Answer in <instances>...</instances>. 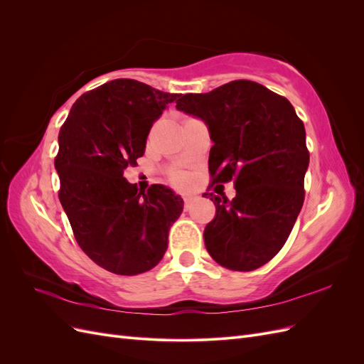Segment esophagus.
<instances>
[{"label":"esophagus","instance_id":"esophagus-1","mask_svg":"<svg viewBox=\"0 0 364 364\" xmlns=\"http://www.w3.org/2000/svg\"><path fill=\"white\" fill-rule=\"evenodd\" d=\"M193 203V197L191 196H183V206H185V211H188L190 206Z\"/></svg>","mask_w":364,"mask_h":364}]
</instances>
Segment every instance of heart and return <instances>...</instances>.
Here are the masks:
<instances>
[{"label":"heart","mask_w":364,"mask_h":364,"mask_svg":"<svg viewBox=\"0 0 364 364\" xmlns=\"http://www.w3.org/2000/svg\"><path fill=\"white\" fill-rule=\"evenodd\" d=\"M173 182H174V185H178V186H183L186 181H185L183 176H174V178H173Z\"/></svg>","instance_id":"obj_1"}]
</instances>
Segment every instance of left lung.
Returning a JSON list of instances; mask_svg holds the SVG:
<instances>
[{"mask_svg": "<svg viewBox=\"0 0 364 364\" xmlns=\"http://www.w3.org/2000/svg\"><path fill=\"white\" fill-rule=\"evenodd\" d=\"M176 107L209 129L211 186L234 181L237 191L232 200L203 194L215 205L203 232L206 250L230 270L264 266L285 245L304 205L310 151L302 119L287 98L250 80L181 95Z\"/></svg>", "mask_w": 364, "mask_h": 364, "instance_id": "8db88e82", "label": "left lung"}]
</instances>
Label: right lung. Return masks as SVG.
Returning <instances> with one entry per match:
<instances>
[{
  "label": "right lung",
  "mask_w": 364,
  "mask_h": 364,
  "mask_svg": "<svg viewBox=\"0 0 364 364\" xmlns=\"http://www.w3.org/2000/svg\"><path fill=\"white\" fill-rule=\"evenodd\" d=\"M181 94L132 79L111 80L77 100L59 132V200L82 250L115 274L144 273L162 259L183 200L164 185L138 191L124 178L147 135Z\"/></svg>",
  "instance_id": "1"
}]
</instances>
